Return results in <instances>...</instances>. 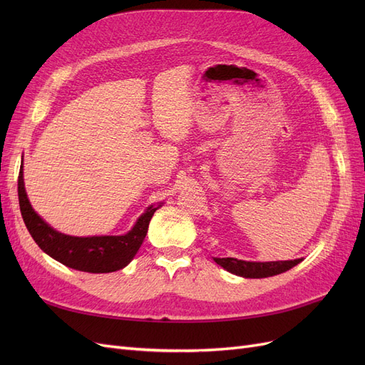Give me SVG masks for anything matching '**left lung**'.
<instances>
[{
  "label": "left lung",
  "instance_id": "obj_1",
  "mask_svg": "<svg viewBox=\"0 0 365 365\" xmlns=\"http://www.w3.org/2000/svg\"><path fill=\"white\" fill-rule=\"evenodd\" d=\"M215 262L227 269L231 274L240 275L245 279H264L272 277V275L282 274L294 268L295 264L302 262V259L295 260H284V262H247V260H237L235 257H215Z\"/></svg>",
  "mask_w": 365,
  "mask_h": 365
}]
</instances>
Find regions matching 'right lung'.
<instances>
[{
    "label": "right lung",
    "mask_w": 365,
    "mask_h": 365,
    "mask_svg": "<svg viewBox=\"0 0 365 365\" xmlns=\"http://www.w3.org/2000/svg\"><path fill=\"white\" fill-rule=\"evenodd\" d=\"M18 196L24 224L38 247L65 267L93 274L114 272L125 268L140 250L146 237L150 219L160 208V205L148 207L146 212L138 217L134 228L123 236L74 237L51 228L31 208L24 187L23 165L18 176Z\"/></svg>",
    "instance_id": "right-lung-1"
}]
</instances>
